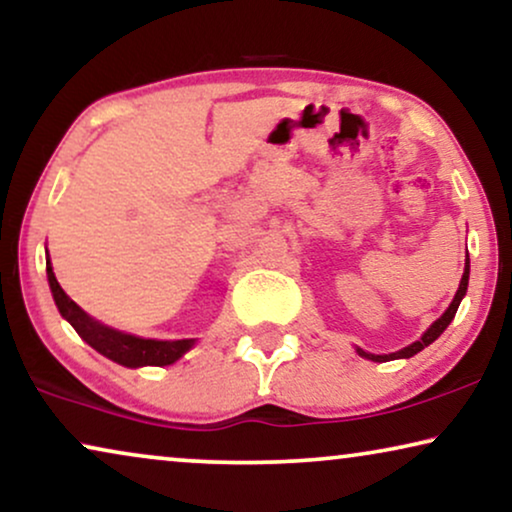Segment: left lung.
Here are the masks:
<instances>
[{
    "label": "left lung",
    "instance_id": "obj_1",
    "mask_svg": "<svg viewBox=\"0 0 512 512\" xmlns=\"http://www.w3.org/2000/svg\"><path fill=\"white\" fill-rule=\"evenodd\" d=\"M468 272H471V265H468V254H466V268H464V275H461V284H459V291H457V296H454L452 305L447 307L443 317H440L438 321H433V326L429 328V331H426V333L422 335V340L412 342L410 347H405V349H401V352H396V354H387V356H375V354H366V352H363V349H359V354H361V356H366V359H370V361H380V363H382V361H391V359H410V356H415L417 352H422L424 347H429L431 342L436 340L438 335L443 333L447 326H450V321L454 319V314H457V310H459V303H461V298L466 296V289H468Z\"/></svg>",
    "mask_w": 512,
    "mask_h": 512
}]
</instances>
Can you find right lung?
Instances as JSON below:
<instances>
[{"mask_svg": "<svg viewBox=\"0 0 512 512\" xmlns=\"http://www.w3.org/2000/svg\"><path fill=\"white\" fill-rule=\"evenodd\" d=\"M46 275L53 291V300L55 305H58L62 317L74 326V331L79 333L90 347L107 356V359L121 363L125 368L170 366V363L181 359V356L193 347L195 340H142L135 338V335L114 331V328L104 326L93 317H88V314L62 291V286L53 275L51 261H46Z\"/></svg>", "mask_w": 512, "mask_h": 512, "instance_id": "obj_1", "label": "right lung"}]
</instances>
